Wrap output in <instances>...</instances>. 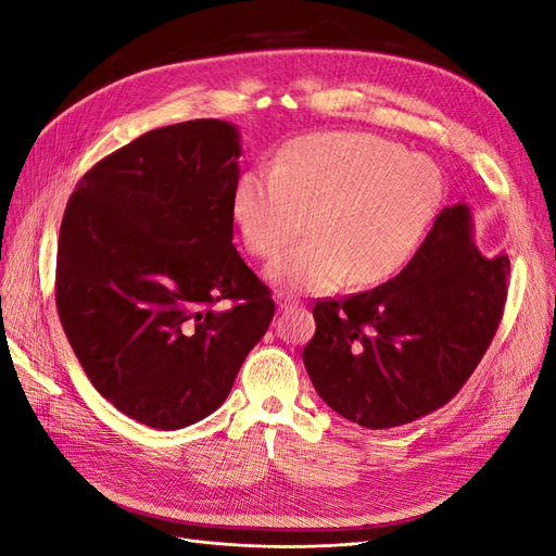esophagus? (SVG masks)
<instances>
[{"instance_id": "1", "label": "esophagus", "mask_w": 556, "mask_h": 556, "mask_svg": "<svg viewBox=\"0 0 556 556\" xmlns=\"http://www.w3.org/2000/svg\"><path fill=\"white\" fill-rule=\"evenodd\" d=\"M296 306H299L296 299H292L288 294H280L278 296V311H288V308H296Z\"/></svg>"}]
</instances>
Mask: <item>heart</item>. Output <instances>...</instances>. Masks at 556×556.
I'll return each instance as SVG.
<instances>
[{"label":"heart","instance_id":"heart-1","mask_svg":"<svg viewBox=\"0 0 556 556\" xmlns=\"http://www.w3.org/2000/svg\"><path fill=\"white\" fill-rule=\"evenodd\" d=\"M441 174L422 155L359 131L296 139L276 166H252L233 192L245 248L271 257L304 229L308 241L274 260L266 276L282 290L368 288L399 274L441 204Z\"/></svg>","mask_w":556,"mask_h":556}]
</instances>
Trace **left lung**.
I'll return each mask as SVG.
<instances>
[{"instance_id": "left-lung-1", "label": "left lung", "mask_w": 556, "mask_h": 556, "mask_svg": "<svg viewBox=\"0 0 556 556\" xmlns=\"http://www.w3.org/2000/svg\"><path fill=\"white\" fill-rule=\"evenodd\" d=\"M510 260L473 243L466 204L443 208L392 280L317 301L304 364L331 410L366 429L425 417L457 394L498 329Z\"/></svg>"}]
</instances>
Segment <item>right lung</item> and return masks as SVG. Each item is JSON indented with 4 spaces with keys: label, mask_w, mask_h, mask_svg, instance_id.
I'll return each mask as SVG.
<instances>
[{
    "label": "right lung",
    "mask_w": 556,
    "mask_h": 556,
    "mask_svg": "<svg viewBox=\"0 0 556 556\" xmlns=\"http://www.w3.org/2000/svg\"><path fill=\"white\" fill-rule=\"evenodd\" d=\"M239 157L231 123L160 127L97 162L66 204L60 323L97 392L146 427L220 408L274 319L231 243Z\"/></svg>",
    "instance_id": "obj_1"
}]
</instances>
